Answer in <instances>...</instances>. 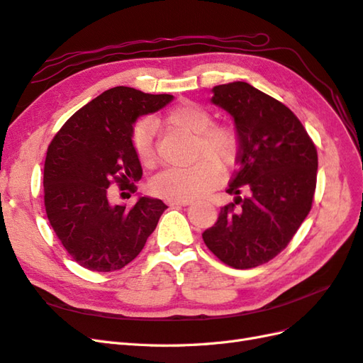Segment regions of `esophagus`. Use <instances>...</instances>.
<instances>
[{
    "label": "esophagus",
    "instance_id": "34e87169",
    "mask_svg": "<svg viewBox=\"0 0 363 363\" xmlns=\"http://www.w3.org/2000/svg\"><path fill=\"white\" fill-rule=\"evenodd\" d=\"M169 206H186L190 205L191 201H169Z\"/></svg>",
    "mask_w": 363,
    "mask_h": 363
}]
</instances>
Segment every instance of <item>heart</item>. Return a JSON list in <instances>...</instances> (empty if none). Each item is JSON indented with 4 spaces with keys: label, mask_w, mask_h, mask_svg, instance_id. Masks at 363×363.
<instances>
[{
    "label": "heart",
    "mask_w": 363,
    "mask_h": 363,
    "mask_svg": "<svg viewBox=\"0 0 363 363\" xmlns=\"http://www.w3.org/2000/svg\"><path fill=\"white\" fill-rule=\"evenodd\" d=\"M169 126L194 135L197 160L189 167H170L152 179L150 189L157 196L169 201H191L211 191L218 184V166L228 167L235 162L240 142L237 133L229 126H211L213 116L202 105L184 102L172 108L164 118ZM155 125L149 119L140 121L133 130V147L138 160L149 166L155 157Z\"/></svg>",
    "instance_id": "heart-1"
}]
</instances>
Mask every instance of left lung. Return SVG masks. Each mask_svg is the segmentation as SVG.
Instances as JSON below:
<instances>
[{
	"label": "left lung",
	"instance_id": "8db88e82",
	"mask_svg": "<svg viewBox=\"0 0 363 363\" xmlns=\"http://www.w3.org/2000/svg\"><path fill=\"white\" fill-rule=\"evenodd\" d=\"M211 104L230 114L240 152L226 190L233 203L202 238L221 262L245 270L273 259L305 221L318 155L296 114L247 83L213 87Z\"/></svg>",
	"mask_w": 363,
	"mask_h": 363
}]
</instances>
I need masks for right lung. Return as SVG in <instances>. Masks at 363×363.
I'll use <instances>...</instances> for the list:
<instances>
[{
  "label": "right lung",
  "instance_id": "obj_1",
  "mask_svg": "<svg viewBox=\"0 0 363 363\" xmlns=\"http://www.w3.org/2000/svg\"><path fill=\"white\" fill-rule=\"evenodd\" d=\"M173 101L133 87L105 90L79 108L55 134L43 170L45 209L57 238L72 259L90 272H114L143 250L167 205L140 196L113 205L108 186L134 191L142 164L133 147L134 123Z\"/></svg>",
  "mask_w": 363,
  "mask_h": 363
}]
</instances>
